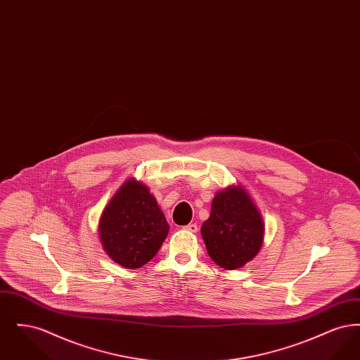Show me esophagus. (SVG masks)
<instances>
[{
  "label": "esophagus",
  "mask_w": 360,
  "mask_h": 360,
  "mask_svg": "<svg viewBox=\"0 0 360 360\" xmlns=\"http://www.w3.org/2000/svg\"><path fill=\"white\" fill-rule=\"evenodd\" d=\"M185 229L188 231V232H193V233H195L197 231H198V225L197 224H188L185 226Z\"/></svg>",
  "instance_id": "1"
}]
</instances>
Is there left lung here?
<instances>
[{
    "mask_svg": "<svg viewBox=\"0 0 360 360\" xmlns=\"http://www.w3.org/2000/svg\"><path fill=\"white\" fill-rule=\"evenodd\" d=\"M260 213L241 188L219 191L212 202L201 235L212 260L225 270H235L252 260L263 240Z\"/></svg>",
    "mask_w": 360,
    "mask_h": 360,
    "instance_id": "left-lung-1",
    "label": "left lung"
}]
</instances>
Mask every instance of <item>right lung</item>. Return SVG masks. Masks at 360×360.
I'll list each match as a JSON object with an SVG mask.
<instances>
[{"instance_id": "right-lung-1", "label": "right lung", "mask_w": 360, "mask_h": 360, "mask_svg": "<svg viewBox=\"0 0 360 360\" xmlns=\"http://www.w3.org/2000/svg\"><path fill=\"white\" fill-rule=\"evenodd\" d=\"M169 224L148 188L127 181L103 210L100 239L103 250L125 269H139L159 251Z\"/></svg>"}]
</instances>
